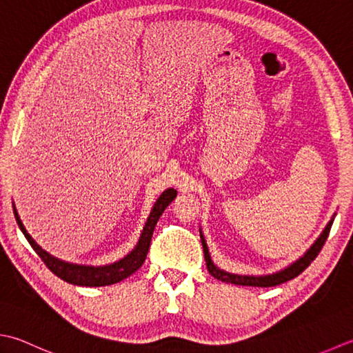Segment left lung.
Returning <instances> with one entry per match:
<instances>
[{
    "instance_id": "8db88e82",
    "label": "left lung",
    "mask_w": 353,
    "mask_h": 353,
    "mask_svg": "<svg viewBox=\"0 0 353 353\" xmlns=\"http://www.w3.org/2000/svg\"><path fill=\"white\" fill-rule=\"evenodd\" d=\"M332 223H334V219L330 220L326 228H324V231H323L321 236L319 237V240L315 241L312 248H310V250L305 255H303L300 260H296L294 265L286 268L285 271H280V272L272 274V275H266V277H252V275H236V274L225 272V271H222V269L214 266V263L211 261V257H210V252H208V246H206L202 232H200V240H202L206 268H208V272L212 275L214 279H217L220 281H225V283H231V285L257 286V288H269V286L281 285V283H286L288 280L295 279L296 275H300L310 263H312L316 255L320 254L324 243H326V240L329 237V232H330V228H332Z\"/></svg>"
}]
</instances>
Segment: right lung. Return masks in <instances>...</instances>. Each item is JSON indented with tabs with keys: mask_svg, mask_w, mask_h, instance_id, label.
<instances>
[{
	"mask_svg": "<svg viewBox=\"0 0 353 353\" xmlns=\"http://www.w3.org/2000/svg\"><path fill=\"white\" fill-rule=\"evenodd\" d=\"M176 194H177L176 190L170 188L157 199L154 208H153V211H151L147 223H145L142 236L139 239V243L136 245L134 250L131 251L127 257H123L122 260L116 261V263H113V265L98 266V268L67 263V261L58 260L57 257H53V255L46 252L43 248L37 245V241L30 237V234H27L26 228H24L23 222H21V219H19L15 208H13V212H15L17 223L19 226V230L23 231L27 241H29L30 246L34 250V252L39 255L41 260L46 263V266L50 269V271L57 275V277L62 279L67 283H72V285H78V286H108V285H113V283H119L121 280L130 277L131 274H134L137 269L142 266L145 259H147L148 248L151 243V236H153V231H154L157 220L162 216L165 208H167L172 200H174Z\"/></svg>",
	"mask_w": 353,
	"mask_h": 353,
	"instance_id": "1",
	"label": "right lung"
}]
</instances>
